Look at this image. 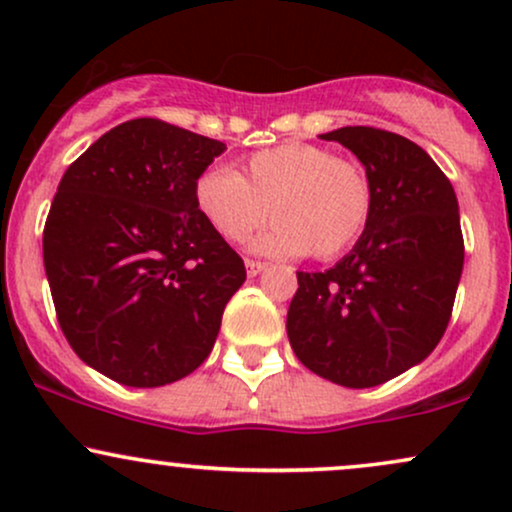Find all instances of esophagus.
I'll return each instance as SVG.
<instances>
[{
	"mask_svg": "<svg viewBox=\"0 0 512 512\" xmlns=\"http://www.w3.org/2000/svg\"><path fill=\"white\" fill-rule=\"evenodd\" d=\"M245 267H248V274L250 276H257L262 274L264 269H267V262H257V260H245Z\"/></svg>",
	"mask_w": 512,
	"mask_h": 512,
	"instance_id": "esophagus-1",
	"label": "esophagus"
}]
</instances>
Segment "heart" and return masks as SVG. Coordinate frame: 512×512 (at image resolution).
Masks as SVG:
<instances>
[{
  "label": "heart",
  "instance_id": "b5f03b06",
  "mask_svg": "<svg viewBox=\"0 0 512 512\" xmlns=\"http://www.w3.org/2000/svg\"><path fill=\"white\" fill-rule=\"evenodd\" d=\"M195 207L231 243H243L272 214L255 248L264 255L334 260L366 231L373 192L356 163L315 144L286 142L245 158L243 175L211 166L195 180Z\"/></svg>",
  "mask_w": 512,
  "mask_h": 512
}]
</instances>
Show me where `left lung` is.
Masks as SVG:
<instances>
[{
  "label": "left lung",
  "instance_id": "obj_1",
  "mask_svg": "<svg viewBox=\"0 0 512 512\" xmlns=\"http://www.w3.org/2000/svg\"><path fill=\"white\" fill-rule=\"evenodd\" d=\"M366 168L373 209L354 250L325 272H296L286 315L293 354L320 378L375 387L436 349L464 264L450 180L419 144L375 127L320 134Z\"/></svg>",
  "mask_w": 512,
  "mask_h": 512
}]
</instances>
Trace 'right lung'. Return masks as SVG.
<instances>
[{
  "label": "right lung",
  "mask_w": 512,
  "mask_h": 512,
  "mask_svg": "<svg viewBox=\"0 0 512 512\" xmlns=\"http://www.w3.org/2000/svg\"><path fill=\"white\" fill-rule=\"evenodd\" d=\"M223 151L137 117L62 175L43 231L52 303L74 354L115 383L158 387L202 366L248 276L192 195Z\"/></svg>",
  "instance_id": "add662e5"
}]
</instances>
